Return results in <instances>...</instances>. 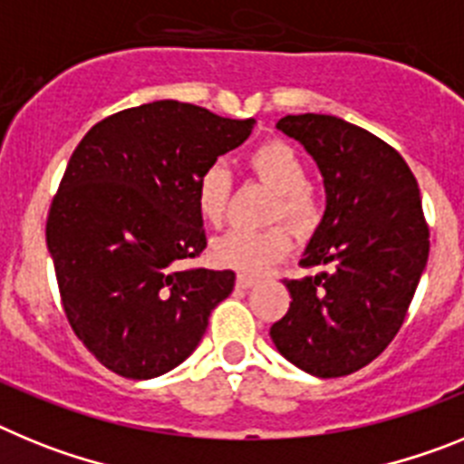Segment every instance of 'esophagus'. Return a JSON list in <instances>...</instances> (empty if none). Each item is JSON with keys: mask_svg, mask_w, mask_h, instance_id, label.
I'll return each instance as SVG.
<instances>
[{"mask_svg": "<svg viewBox=\"0 0 464 464\" xmlns=\"http://www.w3.org/2000/svg\"><path fill=\"white\" fill-rule=\"evenodd\" d=\"M256 283H257V278L246 276V274H239V276H237V288L248 290V288H253V285H256Z\"/></svg>", "mask_w": 464, "mask_h": 464, "instance_id": "obj_1", "label": "esophagus"}]
</instances>
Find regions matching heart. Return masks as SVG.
<instances>
[{
    "instance_id": "b5f03b06",
    "label": "heart",
    "mask_w": 464,
    "mask_h": 464,
    "mask_svg": "<svg viewBox=\"0 0 464 464\" xmlns=\"http://www.w3.org/2000/svg\"><path fill=\"white\" fill-rule=\"evenodd\" d=\"M246 169L253 179L276 192L272 220H285L295 235H311L323 220V204L309 186L304 160L283 141H265L246 158ZM232 176L227 167L208 165L195 186L197 211L208 225L218 227L227 216ZM290 248V232L283 225L265 229H229L211 244L213 260L223 267L244 274H262L281 260Z\"/></svg>"
}]
</instances>
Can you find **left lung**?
<instances>
[{
  "mask_svg": "<svg viewBox=\"0 0 464 464\" xmlns=\"http://www.w3.org/2000/svg\"><path fill=\"white\" fill-rule=\"evenodd\" d=\"M315 160L327 207L302 267L285 278L290 309L269 330L285 360L321 379L353 374L379 358L407 318L430 253L416 176L383 139L337 116L276 122Z\"/></svg>",
  "mask_w": 464,
  "mask_h": 464,
  "instance_id": "8db88e82",
  "label": "left lung"
}]
</instances>
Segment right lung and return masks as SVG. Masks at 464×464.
<instances>
[{"label":"right lung","mask_w":464,"mask_h":464,"mask_svg":"<svg viewBox=\"0 0 464 464\" xmlns=\"http://www.w3.org/2000/svg\"><path fill=\"white\" fill-rule=\"evenodd\" d=\"M253 122L160 100L104 118L73 150L46 244L69 325L106 370L125 379L174 370L235 288L229 269L179 265L207 248L197 179Z\"/></svg>","instance_id":"1"}]
</instances>
